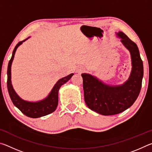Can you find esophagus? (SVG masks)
<instances>
[{
    "mask_svg": "<svg viewBox=\"0 0 152 152\" xmlns=\"http://www.w3.org/2000/svg\"><path fill=\"white\" fill-rule=\"evenodd\" d=\"M85 70V68H84V67H82V66H80V67H78V68H77V70H76V72L78 73H82V72H83Z\"/></svg>",
    "mask_w": 152,
    "mask_h": 152,
    "instance_id": "esophagus-1",
    "label": "esophagus"
}]
</instances>
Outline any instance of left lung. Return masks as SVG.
I'll list each match as a JSON object with an SVG mask.
<instances>
[{
  "mask_svg": "<svg viewBox=\"0 0 152 152\" xmlns=\"http://www.w3.org/2000/svg\"><path fill=\"white\" fill-rule=\"evenodd\" d=\"M117 35L130 51L132 70L128 80L120 86H109L88 74H82L84 101L93 111L102 115L119 114L134 103L141 91L143 76V61L136 43L124 33Z\"/></svg>",
  "mask_w": 152,
  "mask_h": 152,
  "instance_id": "obj_1",
  "label": "left lung"
}]
</instances>
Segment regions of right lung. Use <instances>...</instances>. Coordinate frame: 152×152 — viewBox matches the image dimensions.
<instances>
[{"label": "right lung", "mask_w": 152, "mask_h": 152, "mask_svg": "<svg viewBox=\"0 0 152 152\" xmlns=\"http://www.w3.org/2000/svg\"><path fill=\"white\" fill-rule=\"evenodd\" d=\"M26 39L18 43L17 45L15 46L13 51H12V57L9 61L8 69H7V88H8L10 98H11L12 103L14 104L15 107H17L20 111L27 117L31 118H38L45 116V115L50 114V113L55 111L58 104L59 89H60L61 85L65 84L66 82H68L71 78V77L74 75V74H70V75L59 80L57 83L55 84V86H53V89L51 90L48 96L44 100H42V101L39 102H33L25 101L20 99L17 94L16 92H15L13 88H12L11 80V69L15 51H16L17 48L20 44H22V43L25 42Z\"/></svg>", "instance_id": "1"}]
</instances>
